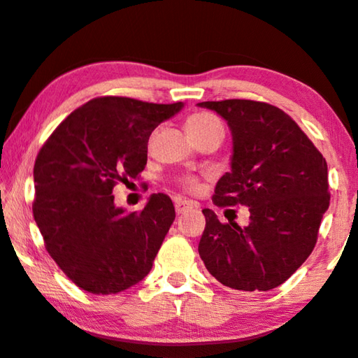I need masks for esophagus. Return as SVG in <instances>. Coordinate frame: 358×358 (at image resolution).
Returning <instances> with one entry per match:
<instances>
[{
	"label": "esophagus",
	"mask_w": 358,
	"mask_h": 358,
	"mask_svg": "<svg viewBox=\"0 0 358 358\" xmlns=\"http://www.w3.org/2000/svg\"><path fill=\"white\" fill-rule=\"evenodd\" d=\"M193 206H194V204L187 201V199H176V201H175L176 214H182V213L187 211V209H192Z\"/></svg>",
	"instance_id": "esophagus-1"
}]
</instances>
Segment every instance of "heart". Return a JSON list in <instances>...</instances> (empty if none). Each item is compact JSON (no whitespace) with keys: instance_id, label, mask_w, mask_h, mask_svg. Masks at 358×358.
<instances>
[{"instance_id":"1","label":"heart","mask_w":358,"mask_h":358,"mask_svg":"<svg viewBox=\"0 0 358 358\" xmlns=\"http://www.w3.org/2000/svg\"><path fill=\"white\" fill-rule=\"evenodd\" d=\"M216 126H222L221 119H219L216 114L208 111L193 113L192 116H188L187 119V129L189 134H198V132L211 129V127ZM180 185H182L187 192H194V189L198 188V178H194V176H183V178H180Z\"/></svg>"}]
</instances>
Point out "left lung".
<instances>
[{
  "label": "left lung",
  "instance_id": "8db88e82",
  "mask_svg": "<svg viewBox=\"0 0 358 358\" xmlns=\"http://www.w3.org/2000/svg\"><path fill=\"white\" fill-rule=\"evenodd\" d=\"M232 132L231 171L213 203L247 206L249 224L221 222L203 209L206 227L198 252L224 287L268 292L287 282L316 245L329 208L327 164L308 136L280 108L252 99L203 101Z\"/></svg>",
  "mask_w": 358,
  "mask_h": 358
}]
</instances>
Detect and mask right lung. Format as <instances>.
I'll return each mask as SVG.
<instances>
[{
	"label": "right lung",
	"instance_id": "obj_1",
	"mask_svg": "<svg viewBox=\"0 0 358 358\" xmlns=\"http://www.w3.org/2000/svg\"><path fill=\"white\" fill-rule=\"evenodd\" d=\"M182 108L94 98L66 116L37 154V227L49 255L85 292H124L150 271L175 219L173 203L157 193L142 211L126 213L114 204L113 188L137 178L152 131Z\"/></svg>",
	"mask_w": 358,
	"mask_h": 358
}]
</instances>
